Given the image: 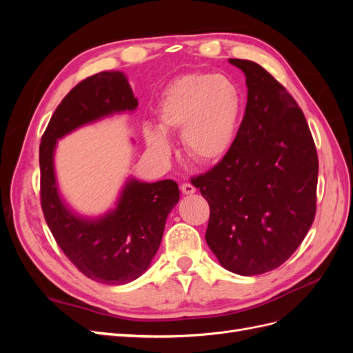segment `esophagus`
Listing matches in <instances>:
<instances>
[{
  "instance_id": "34e87169",
  "label": "esophagus",
  "mask_w": 353,
  "mask_h": 353,
  "mask_svg": "<svg viewBox=\"0 0 353 353\" xmlns=\"http://www.w3.org/2000/svg\"><path fill=\"white\" fill-rule=\"evenodd\" d=\"M181 191H183V194H194L196 193V188H194V185H191L190 183H185V184H183L181 185Z\"/></svg>"
}]
</instances>
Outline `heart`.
<instances>
[{
    "mask_svg": "<svg viewBox=\"0 0 353 353\" xmlns=\"http://www.w3.org/2000/svg\"><path fill=\"white\" fill-rule=\"evenodd\" d=\"M241 95L228 77L187 73L168 85L157 105L159 126L145 123L147 147L160 159L169 157L172 143L166 134L181 131L187 154L201 165L216 163L236 138Z\"/></svg>",
    "mask_w": 353,
    "mask_h": 353,
    "instance_id": "heart-1",
    "label": "heart"
}]
</instances>
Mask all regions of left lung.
Masks as SVG:
<instances>
[{
    "label": "left lung",
    "mask_w": 353,
    "mask_h": 353,
    "mask_svg": "<svg viewBox=\"0 0 353 353\" xmlns=\"http://www.w3.org/2000/svg\"><path fill=\"white\" fill-rule=\"evenodd\" d=\"M243 70L248 104L230 152L191 179L210 208L206 243L239 275L279 268L299 248L316 210L318 156L305 114L258 63Z\"/></svg>",
    "instance_id": "left-lung-1"
}]
</instances>
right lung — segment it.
<instances>
[{"label":"right lung","mask_w":353,"mask_h":353,"mask_svg":"<svg viewBox=\"0 0 353 353\" xmlns=\"http://www.w3.org/2000/svg\"><path fill=\"white\" fill-rule=\"evenodd\" d=\"M138 100L122 72H100L74 87L41 138V206L59 248L88 279L121 285L143 275L162 241L166 218L179 200L172 179L128 178L116 208L99 218L72 212L59 193L54 150L60 138L114 113L134 112Z\"/></svg>","instance_id":"right-lung-1"}]
</instances>
